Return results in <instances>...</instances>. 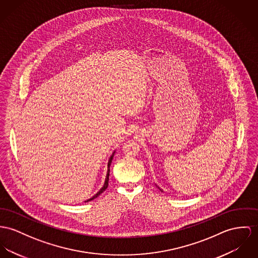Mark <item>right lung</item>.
<instances>
[{
	"mask_svg": "<svg viewBox=\"0 0 258 258\" xmlns=\"http://www.w3.org/2000/svg\"><path fill=\"white\" fill-rule=\"evenodd\" d=\"M114 154H115V152L113 153V155L111 156V158L109 160V163H108V173H107V176H106V179H105V183H104V185H103V187L100 189L99 191L92 198V199H88L87 201H90V200H93L94 199H96V198H98L100 195L108 187V184H109V175H110V166H111V163H112V160H113V157H114ZM86 201V202H87Z\"/></svg>",
	"mask_w": 258,
	"mask_h": 258,
	"instance_id": "obj_1",
	"label": "right lung"
}]
</instances>
